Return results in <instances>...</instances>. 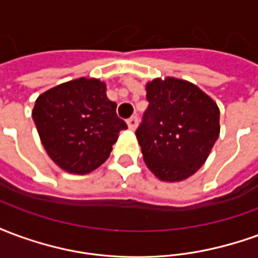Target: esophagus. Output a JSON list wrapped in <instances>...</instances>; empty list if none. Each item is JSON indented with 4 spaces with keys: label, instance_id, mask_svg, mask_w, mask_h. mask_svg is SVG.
<instances>
[{
    "label": "esophagus",
    "instance_id": "34e87169",
    "mask_svg": "<svg viewBox=\"0 0 258 258\" xmlns=\"http://www.w3.org/2000/svg\"><path fill=\"white\" fill-rule=\"evenodd\" d=\"M127 124H128V128L134 131V130H137V127H138V117H137V116H133L131 118H128Z\"/></svg>",
    "mask_w": 258,
    "mask_h": 258
}]
</instances>
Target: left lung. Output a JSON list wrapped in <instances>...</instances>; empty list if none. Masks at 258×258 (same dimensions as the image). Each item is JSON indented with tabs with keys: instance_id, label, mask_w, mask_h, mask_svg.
Instances as JSON below:
<instances>
[{
	"instance_id": "left-lung-1",
	"label": "left lung",
	"mask_w": 258,
	"mask_h": 258,
	"mask_svg": "<svg viewBox=\"0 0 258 258\" xmlns=\"http://www.w3.org/2000/svg\"><path fill=\"white\" fill-rule=\"evenodd\" d=\"M145 90L149 106L135 135L146 166L164 182L189 178L220 135V109L186 80L157 77Z\"/></svg>"
}]
</instances>
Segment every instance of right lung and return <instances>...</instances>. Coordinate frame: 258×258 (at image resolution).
<instances>
[{
  "instance_id": "obj_1",
  "label": "right lung",
  "mask_w": 258,
  "mask_h": 258,
  "mask_svg": "<svg viewBox=\"0 0 258 258\" xmlns=\"http://www.w3.org/2000/svg\"><path fill=\"white\" fill-rule=\"evenodd\" d=\"M31 116L48 156L70 174H88L106 162L127 128L99 79L80 77L42 92Z\"/></svg>"
}]
</instances>
